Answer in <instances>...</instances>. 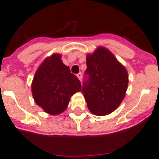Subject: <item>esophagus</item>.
<instances>
[{
    "label": "esophagus",
    "instance_id": "1",
    "mask_svg": "<svg viewBox=\"0 0 159 159\" xmlns=\"http://www.w3.org/2000/svg\"><path fill=\"white\" fill-rule=\"evenodd\" d=\"M77 77H78V79L82 81V73H81V72H80L79 74H77Z\"/></svg>",
    "mask_w": 159,
    "mask_h": 159
}]
</instances>
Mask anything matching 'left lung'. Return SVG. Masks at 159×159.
Returning a JSON list of instances; mask_svg holds the SVG:
<instances>
[{
	"instance_id": "obj_1",
	"label": "left lung",
	"mask_w": 159,
	"mask_h": 159,
	"mask_svg": "<svg viewBox=\"0 0 159 159\" xmlns=\"http://www.w3.org/2000/svg\"><path fill=\"white\" fill-rule=\"evenodd\" d=\"M127 70L109 49L99 46L87 55L82 92L90 111L105 116L114 111L127 91Z\"/></svg>"
}]
</instances>
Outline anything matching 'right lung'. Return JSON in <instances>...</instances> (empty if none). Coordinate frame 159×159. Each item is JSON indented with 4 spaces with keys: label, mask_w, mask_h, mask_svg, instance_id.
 <instances>
[{
    "label": "right lung",
    "mask_w": 159,
    "mask_h": 159,
    "mask_svg": "<svg viewBox=\"0 0 159 159\" xmlns=\"http://www.w3.org/2000/svg\"><path fill=\"white\" fill-rule=\"evenodd\" d=\"M54 53L41 64L34 74L31 91L34 102L46 113L57 115L68 107L70 98L81 91V83Z\"/></svg>",
    "instance_id": "obj_1"
}]
</instances>
